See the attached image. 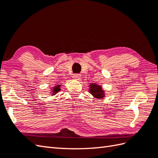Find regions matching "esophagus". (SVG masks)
Listing matches in <instances>:
<instances>
[{
	"mask_svg": "<svg viewBox=\"0 0 158 158\" xmlns=\"http://www.w3.org/2000/svg\"><path fill=\"white\" fill-rule=\"evenodd\" d=\"M73 79H75V80H80L81 79V75H79V74H75V75H74L73 76Z\"/></svg>",
	"mask_w": 158,
	"mask_h": 158,
	"instance_id": "1",
	"label": "esophagus"
}]
</instances>
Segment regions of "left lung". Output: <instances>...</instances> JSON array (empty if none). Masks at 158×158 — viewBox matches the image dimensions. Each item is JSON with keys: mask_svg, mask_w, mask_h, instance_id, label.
Returning a JSON list of instances; mask_svg holds the SVG:
<instances>
[{"mask_svg": "<svg viewBox=\"0 0 158 158\" xmlns=\"http://www.w3.org/2000/svg\"><path fill=\"white\" fill-rule=\"evenodd\" d=\"M89 92L97 99L104 98L105 97V92L100 85L97 83H90L89 85Z\"/></svg>", "mask_w": 158, "mask_h": 158, "instance_id": "obj_1", "label": "left lung"}]
</instances>
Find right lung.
I'll return each mask as SVG.
<instances>
[{
  "instance_id": "right-lung-1",
  "label": "right lung",
  "mask_w": 158,
  "mask_h": 158,
  "mask_svg": "<svg viewBox=\"0 0 158 158\" xmlns=\"http://www.w3.org/2000/svg\"><path fill=\"white\" fill-rule=\"evenodd\" d=\"M62 85L60 84H56L55 86H53L52 88H51V91H50V94L52 96H54L56 95L57 93H58L60 91V87H61Z\"/></svg>"
}]
</instances>
